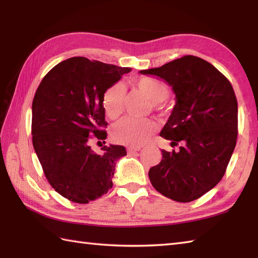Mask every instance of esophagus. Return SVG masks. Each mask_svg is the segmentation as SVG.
<instances>
[{
  "instance_id": "34e87169",
  "label": "esophagus",
  "mask_w": 258,
  "mask_h": 258,
  "mask_svg": "<svg viewBox=\"0 0 258 258\" xmlns=\"http://www.w3.org/2000/svg\"><path fill=\"white\" fill-rule=\"evenodd\" d=\"M141 150V147L139 146H130V147H127V150H126V151H127V153H128V154H133V153H135V152H139Z\"/></svg>"
}]
</instances>
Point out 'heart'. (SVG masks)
<instances>
[{
    "label": "heart",
    "mask_w": 258,
    "mask_h": 258,
    "mask_svg": "<svg viewBox=\"0 0 258 258\" xmlns=\"http://www.w3.org/2000/svg\"><path fill=\"white\" fill-rule=\"evenodd\" d=\"M135 87L144 93L152 102L155 103L157 111L164 113L166 111L161 102L169 96V86L161 80L153 78H140L134 82ZM125 98V87L120 83H115L104 92L102 104L109 118H116L123 111ZM156 125L151 119H139L133 117H124L112 127V138L125 145L140 146L145 144L154 134Z\"/></svg>",
    "instance_id": "b5f03b06"
}]
</instances>
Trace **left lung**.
<instances>
[{"label": "left lung", "mask_w": 258, "mask_h": 258, "mask_svg": "<svg viewBox=\"0 0 258 258\" xmlns=\"http://www.w3.org/2000/svg\"><path fill=\"white\" fill-rule=\"evenodd\" d=\"M141 73L166 81L176 95L161 136L180 146L162 150V161L149 172L153 187L180 203L200 199L220 183L236 145L238 107L231 82L193 55Z\"/></svg>", "instance_id": "1"}]
</instances>
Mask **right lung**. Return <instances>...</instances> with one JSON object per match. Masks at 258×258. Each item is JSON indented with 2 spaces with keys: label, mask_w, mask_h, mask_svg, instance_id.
<instances>
[{
  "label": "right lung",
  "mask_w": 258,
  "mask_h": 258,
  "mask_svg": "<svg viewBox=\"0 0 258 258\" xmlns=\"http://www.w3.org/2000/svg\"><path fill=\"white\" fill-rule=\"evenodd\" d=\"M131 70L75 56L55 65L37 87L32 143L48 183L71 202L86 204L112 188L125 147L103 146L97 154L90 144L107 136L104 92Z\"/></svg>",
  "instance_id": "right-lung-1"
}]
</instances>
